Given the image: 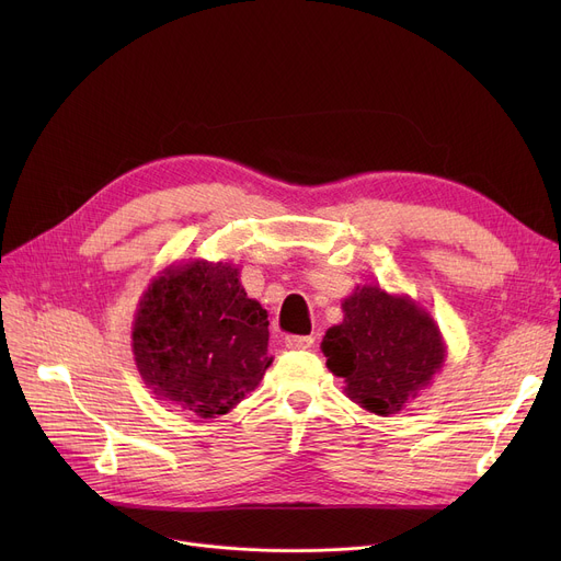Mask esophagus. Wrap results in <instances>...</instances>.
I'll return each mask as SVG.
<instances>
[{
    "label": "esophagus",
    "instance_id": "esophagus-1",
    "mask_svg": "<svg viewBox=\"0 0 561 561\" xmlns=\"http://www.w3.org/2000/svg\"><path fill=\"white\" fill-rule=\"evenodd\" d=\"M284 343L288 350H307L313 345V336H286Z\"/></svg>",
    "mask_w": 561,
    "mask_h": 561
}]
</instances>
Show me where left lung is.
Wrapping results in <instances>:
<instances>
[{
	"instance_id": "left-lung-1",
	"label": "left lung",
	"mask_w": 561,
	"mask_h": 561,
	"mask_svg": "<svg viewBox=\"0 0 561 561\" xmlns=\"http://www.w3.org/2000/svg\"><path fill=\"white\" fill-rule=\"evenodd\" d=\"M341 307L343 322L320 343L328 368L343 377L352 402L375 416L398 414L446 364L438 325L416 300L377 284L357 286Z\"/></svg>"
}]
</instances>
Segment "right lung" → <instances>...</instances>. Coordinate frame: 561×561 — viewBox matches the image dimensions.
Segmentation results:
<instances>
[{
    "label": "right lung",
    "instance_id": "right-lung-1",
    "mask_svg": "<svg viewBox=\"0 0 561 561\" xmlns=\"http://www.w3.org/2000/svg\"><path fill=\"white\" fill-rule=\"evenodd\" d=\"M227 261L172 263L138 302L131 350L157 400L218 419L259 387L273 364L268 313Z\"/></svg>",
    "mask_w": 561,
    "mask_h": 561
}]
</instances>
